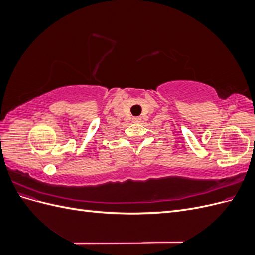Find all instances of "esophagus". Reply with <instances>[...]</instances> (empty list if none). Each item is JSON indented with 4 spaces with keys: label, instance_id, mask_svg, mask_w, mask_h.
Masks as SVG:
<instances>
[{
    "label": "esophagus",
    "instance_id": "esophagus-1",
    "mask_svg": "<svg viewBox=\"0 0 255 255\" xmlns=\"http://www.w3.org/2000/svg\"><path fill=\"white\" fill-rule=\"evenodd\" d=\"M133 121L134 122H140L141 121V117H134Z\"/></svg>",
    "mask_w": 255,
    "mask_h": 255
}]
</instances>
